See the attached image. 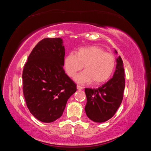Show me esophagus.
I'll list each match as a JSON object with an SVG mask.
<instances>
[{
	"label": "esophagus",
	"instance_id": "34e87169",
	"mask_svg": "<svg viewBox=\"0 0 151 151\" xmlns=\"http://www.w3.org/2000/svg\"><path fill=\"white\" fill-rule=\"evenodd\" d=\"M76 88H77L78 90H82V89L83 88V86H80V85H77V86H76Z\"/></svg>",
	"mask_w": 151,
	"mask_h": 151
}]
</instances>
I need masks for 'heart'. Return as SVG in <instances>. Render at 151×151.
<instances>
[{
	"label": "heart",
	"mask_w": 151,
	"mask_h": 151,
	"mask_svg": "<svg viewBox=\"0 0 151 151\" xmlns=\"http://www.w3.org/2000/svg\"><path fill=\"white\" fill-rule=\"evenodd\" d=\"M85 70L75 78L78 83H90L100 85L105 83L113 73L116 66L114 56L97 46L79 48L75 54L70 53L65 58L64 67L67 75L74 78L83 68Z\"/></svg>",
	"instance_id": "heart-1"
}]
</instances>
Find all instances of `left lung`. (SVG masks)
<instances>
[{
    "instance_id": "8db88e82",
    "label": "left lung",
    "mask_w": 151,
    "mask_h": 151,
    "mask_svg": "<svg viewBox=\"0 0 151 151\" xmlns=\"http://www.w3.org/2000/svg\"><path fill=\"white\" fill-rule=\"evenodd\" d=\"M115 53L117 51L115 50ZM113 77L98 88H86L85 112L89 119L103 122L112 118L121 105L125 87L124 70L121 57L116 58Z\"/></svg>"
}]
</instances>
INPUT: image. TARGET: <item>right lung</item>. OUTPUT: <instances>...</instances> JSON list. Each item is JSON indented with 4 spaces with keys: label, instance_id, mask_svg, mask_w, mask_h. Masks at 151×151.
Returning a JSON list of instances; mask_svg holds the SVG:
<instances>
[{
    "label": "right lung",
    "instance_id": "right-lung-1",
    "mask_svg": "<svg viewBox=\"0 0 151 151\" xmlns=\"http://www.w3.org/2000/svg\"><path fill=\"white\" fill-rule=\"evenodd\" d=\"M65 47L60 38H46L33 48L22 71L27 106L36 119L51 122L62 116L76 85L63 69Z\"/></svg>",
    "mask_w": 151,
    "mask_h": 151
}]
</instances>
